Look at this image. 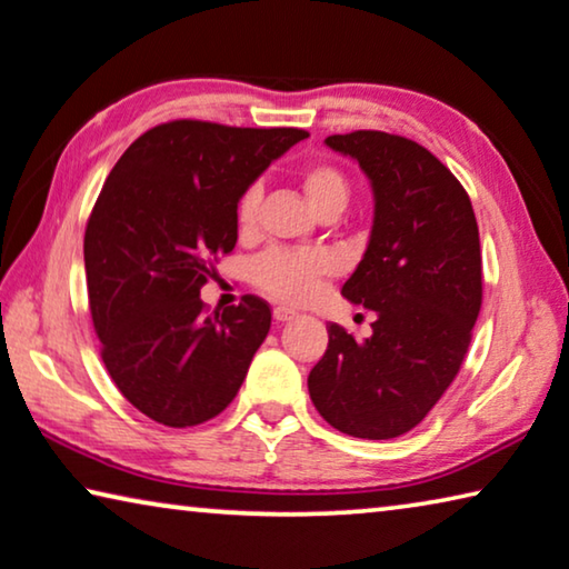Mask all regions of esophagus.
<instances>
[{"mask_svg": "<svg viewBox=\"0 0 569 569\" xmlns=\"http://www.w3.org/2000/svg\"><path fill=\"white\" fill-rule=\"evenodd\" d=\"M296 317V311L293 309H288V306H276V309H273V319L276 321H291Z\"/></svg>", "mask_w": 569, "mask_h": 569, "instance_id": "esophagus-1", "label": "esophagus"}]
</instances>
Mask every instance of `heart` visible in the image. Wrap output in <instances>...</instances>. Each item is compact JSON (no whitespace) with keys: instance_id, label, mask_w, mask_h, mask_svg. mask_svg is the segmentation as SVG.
<instances>
[{"instance_id":"obj_1","label":"heart","mask_w":569,"mask_h":569,"mask_svg":"<svg viewBox=\"0 0 569 569\" xmlns=\"http://www.w3.org/2000/svg\"><path fill=\"white\" fill-rule=\"evenodd\" d=\"M301 187L313 212L323 207H341L349 200V182L337 167L313 164L301 174ZM260 202V189L250 187L240 197L238 222L242 230H250L256 224ZM331 270V260L317 250H286L270 248L263 256H258L250 266V278L260 291L281 299L288 303H301L317 291L323 276Z\"/></svg>"}]
</instances>
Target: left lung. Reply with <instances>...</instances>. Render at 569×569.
<instances>
[{"label":"left lung","mask_w":569,"mask_h":569,"mask_svg":"<svg viewBox=\"0 0 569 569\" xmlns=\"http://www.w3.org/2000/svg\"><path fill=\"white\" fill-rule=\"evenodd\" d=\"M323 143L355 159L372 187V232L341 293L377 319L362 341L329 323L309 395L347 436L398 438L440 400L471 345L481 311L479 224L461 182L420 143L385 131Z\"/></svg>","instance_id":"8db88e82"}]
</instances>
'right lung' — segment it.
Masks as SVG:
<instances>
[{"mask_svg": "<svg viewBox=\"0 0 569 569\" xmlns=\"http://www.w3.org/2000/svg\"><path fill=\"white\" fill-rule=\"evenodd\" d=\"M309 133L169 121L108 174L86 228L101 357L121 395L169 428L200 426L236 398L270 329L258 296L204 317L212 260L238 242L246 189Z\"/></svg>", "mask_w": 569, "mask_h": 569, "instance_id": "right-lung-1", "label": "right lung"}]
</instances>
